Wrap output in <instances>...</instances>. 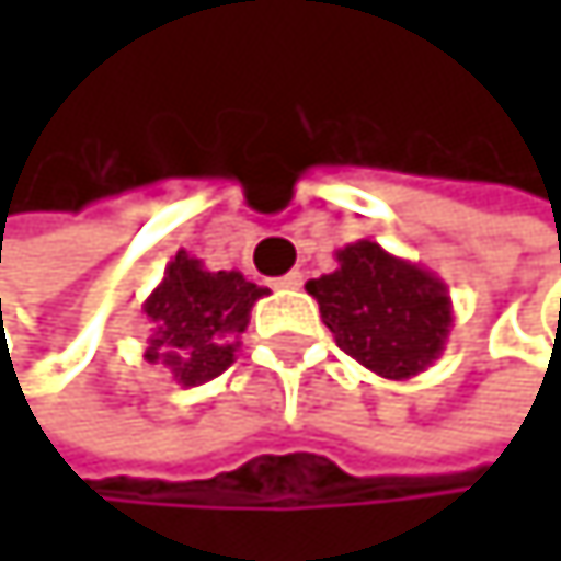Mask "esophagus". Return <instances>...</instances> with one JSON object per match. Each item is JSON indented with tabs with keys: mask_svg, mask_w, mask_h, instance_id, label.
<instances>
[{
	"mask_svg": "<svg viewBox=\"0 0 561 561\" xmlns=\"http://www.w3.org/2000/svg\"><path fill=\"white\" fill-rule=\"evenodd\" d=\"M272 286H275V289H299V286H302V272H286V275H278Z\"/></svg>",
	"mask_w": 561,
	"mask_h": 561,
	"instance_id": "esophagus-1",
	"label": "esophagus"
}]
</instances>
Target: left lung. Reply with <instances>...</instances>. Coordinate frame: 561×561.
<instances>
[{
	"mask_svg": "<svg viewBox=\"0 0 561 561\" xmlns=\"http://www.w3.org/2000/svg\"><path fill=\"white\" fill-rule=\"evenodd\" d=\"M336 346L387 380H411L444 353L455 327L444 278L359 239L336 252V268L306 283Z\"/></svg>",
	"mask_w": 561,
	"mask_h": 561,
	"instance_id": "left-lung-1",
	"label": "left lung"
}]
</instances>
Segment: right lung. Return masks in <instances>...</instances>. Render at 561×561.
Returning <instances> with one entry per match:
<instances>
[{
  "label": "right lung",
  "instance_id": "add662e5",
  "mask_svg": "<svg viewBox=\"0 0 561 561\" xmlns=\"http://www.w3.org/2000/svg\"><path fill=\"white\" fill-rule=\"evenodd\" d=\"M262 296L268 289L249 283L242 272H211L181 249L140 306L150 322L147 363L168 366L181 387L215 380L234 363L249 312Z\"/></svg>",
  "mask_w": 561,
  "mask_h": 561
}]
</instances>
